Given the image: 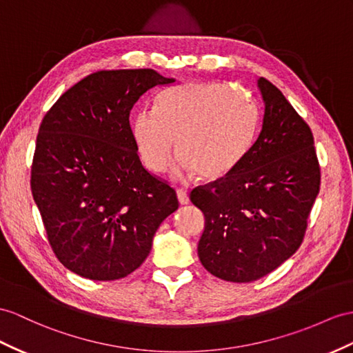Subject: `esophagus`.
Listing matches in <instances>:
<instances>
[{
	"mask_svg": "<svg viewBox=\"0 0 353 353\" xmlns=\"http://www.w3.org/2000/svg\"><path fill=\"white\" fill-rule=\"evenodd\" d=\"M176 197H178V202L181 205H187L188 203V194L183 188H178L176 190Z\"/></svg>",
	"mask_w": 353,
	"mask_h": 353,
	"instance_id": "obj_1",
	"label": "esophagus"
}]
</instances>
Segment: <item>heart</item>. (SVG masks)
<instances>
[{"instance_id":"obj_1","label":"heart","mask_w":353,"mask_h":353,"mask_svg":"<svg viewBox=\"0 0 353 353\" xmlns=\"http://www.w3.org/2000/svg\"><path fill=\"white\" fill-rule=\"evenodd\" d=\"M256 110L241 91L216 82H190L168 90L156 110L142 109L132 119L137 156L151 172L161 174L175 150L179 179L199 174L214 181L228 175L250 147Z\"/></svg>"}]
</instances>
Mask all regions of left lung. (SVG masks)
Instances as JSON below:
<instances>
[{
  "label": "left lung",
  "instance_id": "1",
  "mask_svg": "<svg viewBox=\"0 0 353 353\" xmlns=\"http://www.w3.org/2000/svg\"><path fill=\"white\" fill-rule=\"evenodd\" d=\"M262 130L241 161L190 201L205 216L197 254L221 280L248 283L294 254L321 187L313 133L281 91L257 79Z\"/></svg>",
  "mask_w": 353,
  "mask_h": 353
}]
</instances>
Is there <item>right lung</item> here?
<instances>
[{"mask_svg": "<svg viewBox=\"0 0 353 353\" xmlns=\"http://www.w3.org/2000/svg\"><path fill=\"white\" fill-rule=\"evenodd\" d=\"M174 82L151 68L96 72L43 118L31 192L55 256L77 276L127 277L178 210L174 188L142 166L128 121L145 92Z\"/></svg>", "mask_w": 353, "mask_h": 353, "instance_id": "add662e5", "label": "right lung"}]
</instances>
